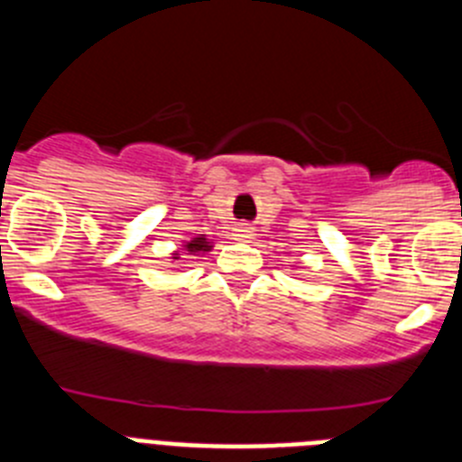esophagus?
I'll use <instances>...</instances> for the list:
<instances>
[{"label":"esophagus","mask_w":462,"mask_h":462,"mask_svg":"<svg viewBox=\"0 0 462 462\" xmlns=\"http://www.w3.org/2000/svg\"><path fill=\"white\" fill-rule=\"evenodd\" d=\"M234 236H236V240H250L252 236H254V231H252L250 224H236Z\"/></svg>","instance_id":"esophagus-1"}]
</instances>
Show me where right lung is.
<instances>
[{
    "label": "right lung",
    "instance_id": "obj_1",
    "mask_svg": "<svg viewBox=\"0 0 462 462\" xmlns=\"http://www.w3.org/2000/svg\"><path fill=\"white\" fill-rule=\"evenodd\" d=\"M212 250V243L206 238V236H194L191 240H185V245H182V252H187V254H206V252ZM173 259H180V254L175 252Z\"/></svg>",
    "mask_w": 462,
    "mask_h": 462
}]
</instances>
